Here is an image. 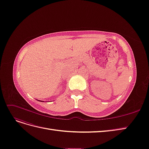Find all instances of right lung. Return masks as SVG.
Masks as SVG:
<instances>
[{
    "label": "right lung",
    "instance_id": "1",
    "mask_svg": "<svg viewBox=\"0 0 149 149\" xmlns=\"http://www.w3.org/2000/svg\"><path fill=\"white\" fill-rule=\"evenodd\" d=\"M39 101H40V100H39ZM41 102H44V101H41Z\"/></svg>",
    "mask_w": 149,
    "mask_h": 149
}]
</instances>
